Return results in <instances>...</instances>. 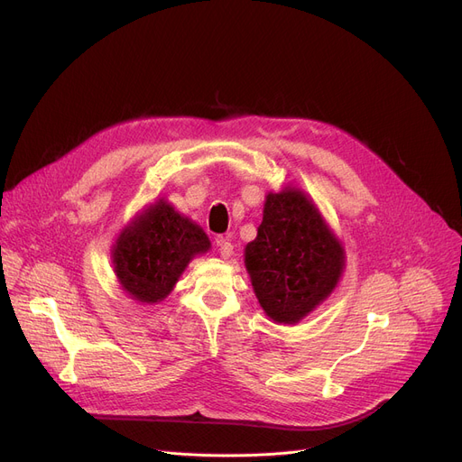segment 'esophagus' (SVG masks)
Wrapping results in <instances>:
<instances>
[{"mask_svg": "<svg viewBox=\"0 0 462 462\" xmlns=\"http://www.w3.org/2000/svg\"><path fill=\"white\" fill-rule=\"evenodd\" d=\"M217 247H218V254L223 258H230L234 253V245L230 244L228 237H217Z\"/></svg>", "mask_w": 462, "mask_h": 462, "instance_id": "obj_1", "label": "esophagus"}]
</instances>
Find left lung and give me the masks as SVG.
Wrapping results in <instances>:
<instances>
[{
    "mask_svg": "<svg viewBox=\"0 0 462 462\" xmlns=\"http://www.w3.org/2000/svg\"><path fill=\"white\" fill-rule=\"evenodd\" d=\"M245 268L263 312L277 324H298L335 290L345 249L307 194L288 185L265 197Z\"/></svg>",
    "mask_w": 462,
    "mask_h": 462,
    "instance_id": "1",
    "label": "left lung"
}]
</instances>
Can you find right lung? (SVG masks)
Instances as JSON below:
<instances>
[{
    "label": "right lung",
    "mask_w": 462,
    "mask_h": 462,
    "mask_svg": "<svg viewBox=\"0 0 462 462\" xmlns=\"http://www.w3.org/2000/svg\"><path fill=\"white\" fill-rule=\"evenodd\" d=\"M209 249L206 232L161 199L119 232L114 273L131 300L153 305L172 292L189 262Z\"/></svg>",
    "instance_id": "add662e5"
}]
</instances>
